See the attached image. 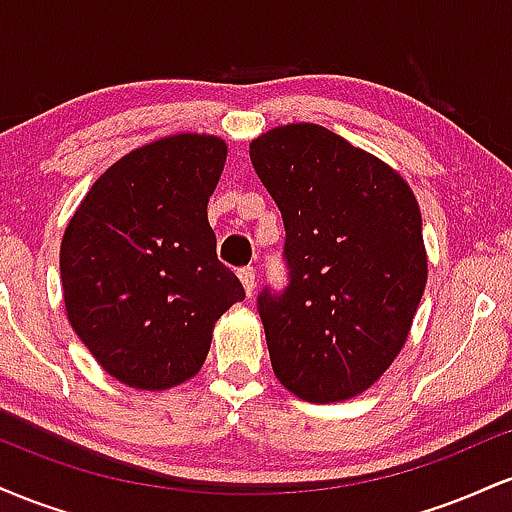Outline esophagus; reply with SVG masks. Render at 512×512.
I'll return each instance as SVG.
<instances>
[{"label":"esophagus","instance_id":"obj_1","mask_svg":"<svg viewBox=\"0 0 512 512\" xmlns=\"http://www.w3.org/2000/svg\"><path fill=\"white\" fill-rule=\"evenodd\" d=\"M238 279L243 281V289H245V293H248V298H250L252 291H255V286H257V281H255V269H252V267L238 269Z\"/></svg>","mask_w":512,"mask_h":512}]
</instances>
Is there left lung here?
Wrapping results in <instances>:
<instances>
[{"instance_id":"8db88e82","label":"left lung","mask_w":512,"mask_h":512,"mask_svg":"<svg viewBox=\"0 0 512 512\" xmlns=\"http://www.w3.org/2000/svg\"><path fill=\"white\" fill-rule=\"evenodd\" d=\"M250 161L286 228L289 284L257 296L276 378L305 402L361 395L402 351L426 289L414 192L310 122L252 139Z\"/></svg>"}]
</instances>
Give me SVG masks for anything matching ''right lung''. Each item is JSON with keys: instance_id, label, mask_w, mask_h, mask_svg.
Segmentation results:
<instances>
[{"instance_id": "add662e5", "label": "right lung", "mask_w": 512, "mask_h": 512, "mask_svg": "<svg viewBox=\"0 0 512 512\" xmlns=\"http://www.w3.org/2000/svg\"><path fill=\"white\" fill-rule=\"evenodd\" d=\"M226 142L173 134L129 151L91 185L60 248L64 308L105 373L168 390L202 368L214 322L243 301L216 257L209 197Z\"/></svg>"}]
</instances>
